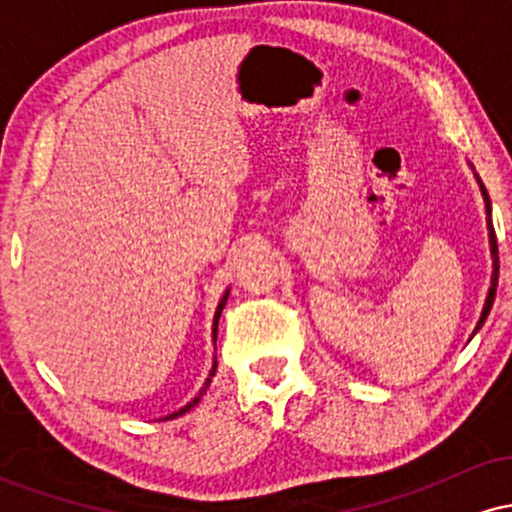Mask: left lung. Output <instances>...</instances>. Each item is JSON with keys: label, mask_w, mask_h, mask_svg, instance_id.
Returning a JSON list of instances; mask_svg holds the SVG:
<instances>
[{"label": "left lung", "mask_w": 512, "mask_h": 512, "mask_svg": "<svg viewBox=\"0 0 512 512\" xmlns=\"http://www.w3.org/2000/svg\"><path fill=\"white\" fill-rule=\"evenodd\" d=\"M479 185H481V182H479ZM481 195H484L486 211H489V216H491V199H489V195H486L484 185H481ZM489 243H491V255H493L491 289H489V296H486L484 310H481V317H479V322H477V330H474V332H479V330H481V325H484V322H486V317H489V313H491V305H493V298H496V286H498V245H496V233H493V226H491V221H489Z\"/></svg>", "instance_id": "8db88e82"}]
</instances>
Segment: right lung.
I'll return each instance as SVG.
<instances>
[{"mask_svg": "<svg viewBox=\"0 0 512 512\" xmlns=\"http://www.w3.org/2000/svg\"><path fill=\"white\" fill-rule=\"evenodd\" d=\"M226 301H228V291L223 293V298L219 301V308H216V313H214V327H211V334H214V342H216V332H219V317H221V310H223V305H226ZM214 373H216V361H214V366H211V370H209V378H207V383H204V387L202 390H199V395L192 399V402H187L185 407L182 409H178L175 411V414H170V416H166V419H175V416H180V414H185V411H190L192 407H195V404L199 402V399H202V395L204 392H207V387H209V383H211V378H214Z\"/></svg>", "mask_w": 512, "mask_h": 512, "instance_id": "obj_1", "label": "right lung"}]
</instances>
